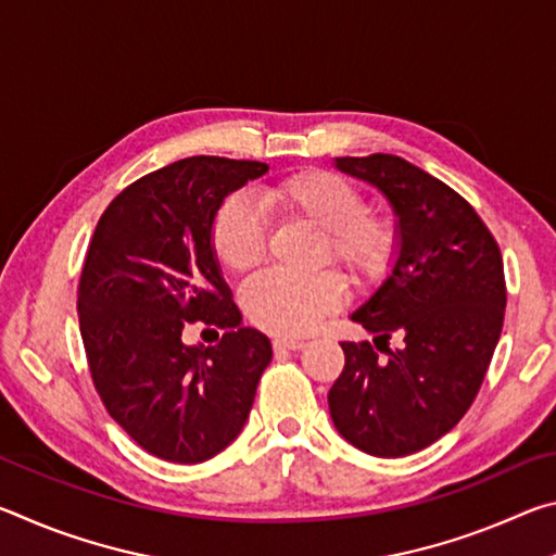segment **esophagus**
<instances>
[{
  "mask_svg": "<svg viewBox=\"0 0 556 556\" xmlns=\"http://www.w3.org/2000/svg\"><path fill=\"white\" fill-rule=\"evenodd\" d=\"M271 345H275V351H299V348H304L306 343L299 341V338H287V336H279L271 341Z\"/></svg>",
  "mask_w": 556,
  "mask_h": 556,
  "instance_id": "34e87169",
  "label": "esophagus"
}]
</instances>
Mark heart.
Listing matches in <instances>:
<instances>
[{
  "mask_svg": "<svg viewBox=\"0 0 556 556\" xmlns=\"http://www.w3.org/2000/svg\"><path fill=\"white\" fill-rule=\"evenodd\" d=\"M262 208L285 220L312 225L321 232L324 260L331 257L357 281L378 279L394 252V228L388 218L365 211V201L348 178L326 168L291 174L260 193ZM213 252L232 275L255 269L265 257L267 230L255 203L244 195L220 205L211 230ZM345 285L336 271L291 277L267 271L244 287L242 304L252 324L271 333H306L336 312Z\"/></svg>",
  "mask_w": 556,
  "mask_h": 556,
  "instance_id": "b5f03b06",
  "label": "heart"
}]
</instances>
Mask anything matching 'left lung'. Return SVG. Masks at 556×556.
Listing matches in <instances>:
<instances>
[{
    "instance_id": "1",
    "label": "left lung",
    "mask_w": 556,
    "mask_h": 556,
    "mask_svg": "<svg viewBox=\"0 0 556 556\" xmlns=\"http://www.w3.org/2000/svg\"><path fill=\"white\" fill-rule=\"evenodd\" d=\"M338 172L370 184L394 213L388 277L351 318L386 344L341 343L345 368L328 392L348 444L397 458L454 429L476 400L505 316L503 257L478 213L444 181L392 154L333 159Z\"/></svg>"
}]
</instances>
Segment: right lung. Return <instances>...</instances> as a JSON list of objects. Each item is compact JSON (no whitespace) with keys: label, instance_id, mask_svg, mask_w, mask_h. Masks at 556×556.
I'll return each instance as SVG.
<instances>
[{"label":"right lung","instance_id":"obj_1","mask_svg":"<svg viewBox=\"0 0 556 556\" xmlns=\"http://www.w3.org/2000/svg\"><path fill=\"white\" fill-rule=\"evenodd\" d=\"M269 172L262 162L188 156L127 186L92 235L78 289L80 336L110 417L149 454L201 464L250 417L271 343L242 326L211 230L230 193ZM229 331L186 346V323Z\"/></svg>","mask_w":556,"mask_h":556}]
</instances>
